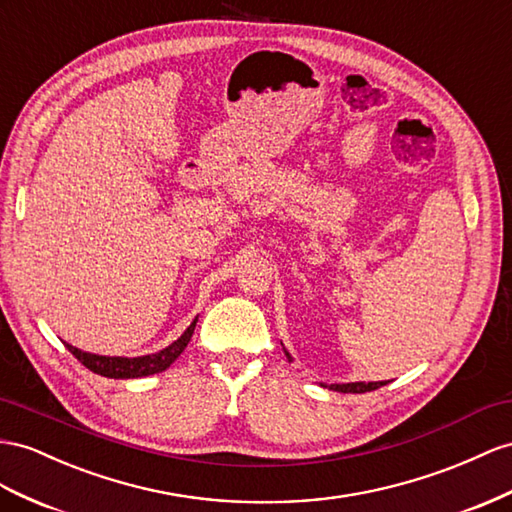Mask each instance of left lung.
I'll list each match as a JSON object with an SVG mask.
<instances>
[{"instance_id":"obj_1","label":"left lung","mask_w":512,"mask_h":512,"mask_svg":"<svg viewBox=\"0 0 512 512\" xmlns=\"http://www.w3.org/2000/svg\"><path fill=\"white\" fill-rule=\"evenodd\" d=\"M287 359L292 361V357L287 355ZM385 383H346V385H331L329 389L333 391H342V393H365V391H374L378 387H383Z\"/></svg>"}]
</instances>
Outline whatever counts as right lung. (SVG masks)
Returning <instances> with one entry per match:
<instances>
[{
  "mask_svg": "<svg viewBox=\"0 0 512 512\" xmlns=\"http://www.w3.org/2000/svg\"><path fill=\"white\" fill-rule=\"evenodd\" d=\"M196 320L188 326L186 333H183L177 342L170 344L168 348L155 352V355H147V357H136V359H125V357H99V355H90V352H82L73 346L67 344L71 355L80 361L82 365L90 372H95L99 376H108V378H140V376H149V374H157L164 372L170 363H173L183 348L188 346L190 337L194 333Z\"/></svg>",
  "mask_w": 512,
  "mask_h": 512,
  "instance_id": "add662e5",
  "label": "right lung"
}]
</instances>
